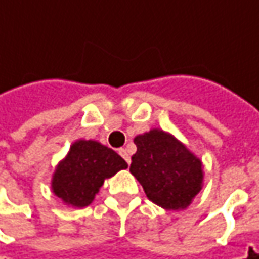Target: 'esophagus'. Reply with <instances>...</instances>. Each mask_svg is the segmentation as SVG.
Returning a JSON list of instances; mask_svg holds the SVG:
<instances>
[{"label": "esophagus", "instance_id": "esophagus-1", "mask_svg": "<svg viewBox=\"0 0 259 259\" xmlns=\"http://www.w3.org/2000/svg\"><path fill=\"white\" fill-rule=\"evenodd\" d=\"M119 154L123 157L124 161H126L127 164H130V155H129V153H127V150H126V148H119Z\"/></svg>", "mask_w": 259, "mask_h": 259}]
</instances>
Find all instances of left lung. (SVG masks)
Returning a JSON list of instances; mask_svg holds the SVG:
<instances>
[{
	"instance_id": "1",
	"label": "left lung",
	"mask_w": 259,
	"mask_h": 259,
	"mask_svg": "<svg viewBox=\"0 0 259 259\" xmlns=\"http://www.w3.org/2000/svg\"><path fill=\"white\" fill-rule=\"evenodd\" d=\"M130 172L147 198L167 210L186 209L203 185V165L185 144L161 129L135 137Z\"/></svg>"
}]
</instances>
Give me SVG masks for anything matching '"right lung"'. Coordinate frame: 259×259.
<instances>
[{
	"instance_id": "add662e5",
	"label": "right lung",
	"mask_w": 259,
	"mask_h": 259,
	"mask_svg": "<svg viewBox=\"0 0 259 259\" xmlns=\"http://www.w3.org/2000/svg\"><path fill=\"white\" fill-rule=\"evenodd\" d=\"M126 168V161L112 148L95 140H77L56 167L52 191L66 205L81 209L92 203L106 178Z\"/></svg>"
}]
</instances>
